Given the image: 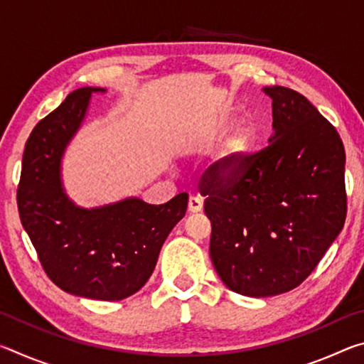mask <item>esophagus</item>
Wrapping results in <instances>:
<instances>
[{
	"instance_id": "34e87169",
	"label": "esophagus",
	"mask_w": 364,
	"mask_h": 364,
	"mask_svg": "<svg viewBox=\"0 0 364 364\" xmlns=\"http://www.w3.org/2000/svg\"><path fill=\"white\" fill-rule=\"evenodd\" d=\"M189 213H197L202 210V197L200 196H191L188 202Z\"/></svg>"
}]
</instances>
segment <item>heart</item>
Segmentation results:
<instances>
[{
  "label": "heart",
  "mask_w": 364,
  "mask_h": 364,
  "mask_svg": "<svg viewBox=\"0 0 364 364\" xmlns=\"http://www.w3.org/2000/svg\"><path fill=\"white\" fill-rule=\"evenodd\" d=\"M230 130V123L221 122L217 130H215L213 138H221ZM255 144V133L250 127H239L236 132L231 133L226 138L223 146L220 147V152L215 160L212 176L213 180L221 184L232 183L237 180L245 168L247 159Z\"/></svg>",
  "instance_id": "b5f03b06"
}]
</instances>
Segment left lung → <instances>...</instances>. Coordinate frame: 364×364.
<instances>
[{"instance_id":"1","label":"left lung","mask_w":364,"mask_h":364,"mask_svg":"<svg viewBox=\"0 0 364 364\" xmlns=\"http://www.w3.org/2000/svg\"><path fill=\"white\" fill-rule=\"evenodd\" d=\"M269 144L250 154L237 180L200 183L212 223L210 258L221 281L247 297L304 282L347 217L345 151L338 133L304 95L267 86Z\"/></svg>"}]
</instances>
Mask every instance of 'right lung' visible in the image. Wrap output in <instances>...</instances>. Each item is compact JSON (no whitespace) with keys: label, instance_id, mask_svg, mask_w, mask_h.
<instances>
[{"label":"right lung","instance_id":"obj_1","mask_svg":"<svg viewBox=\"0 0 364 364\" xmlns=\"http://www.w3.org/2000/svg\"><path fill=\"white\" fill-rule=\"evenodd\" d=\"M75 90L36 123L26 143L17 207L23 230L54 284L78 297L122 300L138 292L156 268L165 239L188 208L181 193L162 205L138 197L82 208L67 197L60 160L88 110L91 93Z\"/></svg>","mask_w":364,"mask_h":364}]
</instances>
